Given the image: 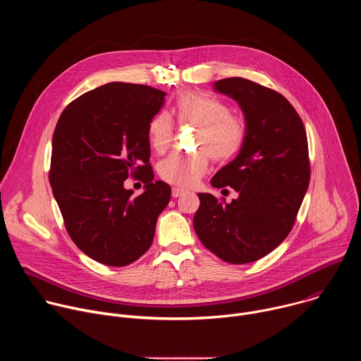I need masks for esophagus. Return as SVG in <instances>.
<instances>
[{
  "label": "esophagus",
  "instance_id": "34e87169",
  "mask_svg": "<svg viewBox=\"0 0 361 361\" xmlns=\"http://www.w3.org/2000/svg\"><path fill=\"white\" fill-rule=\"evenodd\" d=\"M184 192H185V191H184L183 188H176V187H174V188H173V191H171V194H173V197H174V198L181 197Z\"/></svg>",
  "mask_w": 361,
  "mask_h": 361
}]
</instances>
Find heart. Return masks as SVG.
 <instances>
[{
	"label": "heart",
	"instance_id": "1",
	"mask_svg": "<svg viewBox=\"0 0 361 361\" xmlns=\"http://www.w3.org/2000/svg\"><path fill=\"white\" fill-rule=\"evenodd\" d=\"M174 113L180 124L197 127L194 148L200 151L188 156L171 154L159 163L157 171L166 183L187 188L207 171L209 157L213 161H226L237 154L245 138V124L230 113L224 101L195 91L177 97ZM173 133V123L166 113L154 116L147 128L151 148L163 154L171 144Z\"/></svg>",
	"mask_w": 361,
	"mask_h": 361
}]
</instances>
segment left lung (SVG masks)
<instances>
[{"label":"left lung","instance_id":"1","mask_svg":"<svg viewBox=\"0 0 361 361\" xmlns=\"http://www.w3.org/2000/svg\"><path fill=\"white\" fill-rule=\"evenodd\" d=\"M214 90L237 101L245 138L212 185H228L238 197L220 202L213 194L198 192L192 226L221 260L245 264L273 251L294 226L310 183L307 134L294 107L274 90L240 77L219 80Z\"/></svg>","mask_w":361,"mask_h":361}]
</instances>
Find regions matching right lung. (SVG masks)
Listing matches in <instances>:
<instances>
[{
  "instance_id": "obj_1",
  "label": "right lung",
  "mask_w": 361,
  "mask_h": 361,
  "mask_svg": "<svg viewBox=\"0 0 361 361\" xmlns=\"http://www.w3.org/2000/svg\"><path fill=\"white\" fill-rule=\"evenodd\" d=\"M166 92L109 82L66 107L53 134L49 184L75 245L92 260L123 267L149 248L171 188L154 180L147 128ZM146 185L137 197L130 176Z\"/></svg>"
}]
</instances>
